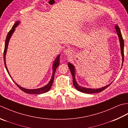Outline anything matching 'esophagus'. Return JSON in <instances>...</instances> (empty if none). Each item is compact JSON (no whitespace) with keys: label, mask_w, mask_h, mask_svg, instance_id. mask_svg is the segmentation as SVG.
<instances>
[{"label":"esophagus","mask_w":128,"mask_h":128,"mask_svg":"<svg viewBox=\"0 0 128 128\" xmlns=\"http://www.w3.org/2000/svg\"><path fill=\"white\" fill-rule=\"evenodd\" d=\"M64 54L65 55H67V56H70L71 54V49L70 48H67L66 50H64Z\"/></svg>","instance_id":"34e87169"}]
</instances>
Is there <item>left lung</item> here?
Masks as SVG:
<instances>
[{"mask_svg": "<svg viewBox=\"0 0 128 128\" xmlns=\"http://www.w3.org/2000/svg\"><path fill=\"white\" fill-rule=\"evenodd\" d=\"M115 28H116V31L117 32V34H118V38H119V42H120V45L121 54H122V63H123V61H124V40H123V38H122V34L120 32V30L119 27L118 25H116L115 26ZM68 67L70 70V71H71V74L72 75L73 84H74V87L76 88L78 90H79L80 92L85 93H88V94L99 93V92H102V91H103V90H105L106 88L109 87V86H110L111 84V83H110V84L105 86V87H103L100 88H98V89H93V88H87L81 87V86H80L78 84L77 82L76 81L74 66L73 64H72L71 63H70V62L68 64Z\"/></svg>", "mask_w": 128, "mask_h": 128, "instance_id": "obj_1", "label": "left lung"}]
</instances>
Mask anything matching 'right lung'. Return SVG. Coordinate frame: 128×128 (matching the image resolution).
<instances>
[{"label": "right lung", "mask_w": 128, "mask_h": 128, "mask_svg": "<svg viewBox=\"0 0 128 128\" xmlns=\"http://www.w3.org/2000/svg\"><path fill=\"white\" fill-rule=\"evenodd\" d=\"M20 22L19 21H17V22H15V23L14 24V25H13V26L12 27V29L9 31V32H8L6 36V42H5V48H4V64H5V67H6V71L8 73L9 75L10 76V77L12 78V77L10 76V75L9 74V72L8 71V70L7 68L6 65V51H7V48H8V44H9V41L10 40V38H11V36H12V34H13V32H14V31L15 30V28H16L17 26L19 24ZM60 54L57 56V58H56L55 60L54 61V64H53V72H52V77L51 78L50 81L49 82V83H48V84L46 85L45 86H44L43 87H41L40 88H38V89H34V90H28V89H26V88H24L23 87H22L21 86H20L19 85H18L17 83H16L15 82V81L13 80V81L14 82V83H15L18 87H19L20 89L22 90L23 92H24L26 93H29V94H42V93H46L47 92L50 90V88H51V86H52L53 82H54V73L56 72V68L58 66H59L60 64Z\"/></svg>", "instance_id": "add662e5"}]
</instances>
